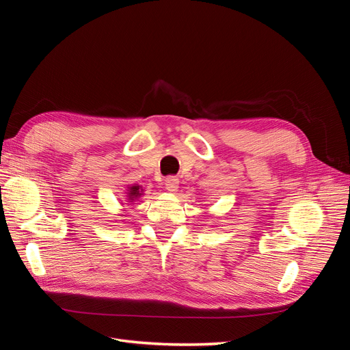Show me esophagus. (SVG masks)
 Masks as SVG:
<instances>
[{
  "mask_svg": "<svg viewBox=\"0 0 350 350\" xmlns=\"http://www.w3.org/2000/svg\"><path fill=\"white\" fill-rule=\"evenodd\" d=\"M165 187H166V189H167L169 193H175L176 189H178V187H179V179H178V176H174V175L166 176V179H165Z\"/></svg>",
  "mask_w": 350,
  "mask_h": 350,
  "instance_id": "1",
  "label": "esophagus"
}]
</instances>
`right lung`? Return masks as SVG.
<instances>
[{
    "label": "right lung",
    "mask_w": 350,
    "mask_h": 350,
    "mask_svg": "<svg viewBox=\"0 0 350 350\" xmlns=\"http://www.w3.org/2000/svg\"><path fill=\"white\" fill-rule=\"evenodd\" d=\"M139 196V187H131L130 188V197H137Z\"/></svg>",
    "instance_id": "add662e5"
}]
</instances>
